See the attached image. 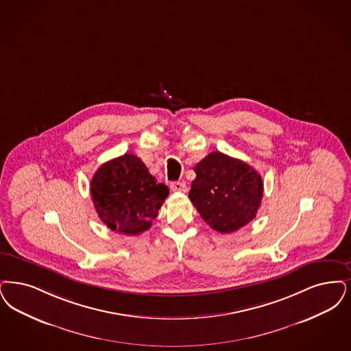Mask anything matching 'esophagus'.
Wrapping results in <instances>:
<instances>
[{"label":"esophagus","mask_w":351,"mask_h":351,"mask_svg":"<svg viewBox=\"0 0 351 351\" xmlns=\"http://www.w3.org/2000/svg\"><path fill=\"white\" fill-rule=\"evenodd\" d=\"M171 191L184 193V192H186V185H185V182H171Z\"/></svg>","instance_id":"obj_1"}]
</instances>
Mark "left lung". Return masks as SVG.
<instances>
[{
	"label": "left lung",
	"instance_id": "left-lung-1",
	"mask_svg": "<svg viewBox=\"0 0 351 351\" xmlns=\"http://www.w3.org/2000/svg\"><path fill=\"white\" fill-rule=\"evenodd\" d=\"M195 172L188 197L213 230L230 234L256 217L264 184L250 165L213 152L197 163Z\"/></svg>",
	"mask_w": 351,
	"mask_h": 351
}]
</instances>
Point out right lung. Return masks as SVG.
Here are the masks:
<instances>
[{"label":"right lung","mask_w":351,"mask_h":351,"mask_svg":"<svg viewBox=\"0 0 351 351\" xmlns=\"http://www.w3.org/2000/svg\"><path fill=\"white\" fill-rule=\"evenodd\" d=\"M90 185L99 218L112 231L130 237L152 227L169 193L134 154L101 165Z\"/></svg>","instance_id":"1"}]
</instances>
